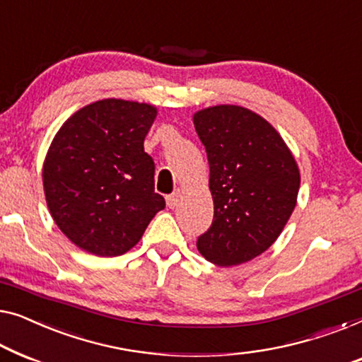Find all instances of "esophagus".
Segmentation results:
<instances>
[{"mask_svg": "<svg viewBox=\"0 0 362 362\" xmlns=\"http://www.w3.org/2000/svg\"><path fill=\"white\" fill-rule=\"evenodd\" d=\"M179 202H180V192H175L174 195L167 197V206L169 208H175L179 205Z\"/></svg>", "mask_w": 362, "mask_h": 362, "instance_id": "esophagus-1", "label": "esophagus"}]
</instances>
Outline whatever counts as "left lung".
I'll return each instance as SVG.
<instances>
[{"mask_svg": "<svg viewBox=\"0 0 362 362\" xmlns=\"http://www.w3.org/2000/svg\"><path fill=\"white\" fill-rule=\"evenodd\" d=\"M193 124L206 149L215 205L198 251L221 267L252 261L276 243L297 205V160L276 128L244 106H208Z\"/></svg>", "mask_w": 362, "mask_h": 362, "instance_id": "left-lung-1", "label": "left lung"}]
</instances>
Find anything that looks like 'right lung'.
I'll return each instance as SVG.
<instances>
[{
	"instance_id": "right-lung-1",
	"label": "right lung",
	"mask_w": 362,
	"mask_h": 362,
	"mask_svg": "<svg viewBox=\"0 0 362 362\" xmlns=\"http://www.w3.org/2000/svg\"><path fill=\"white\" fill-rule=\"evenodd\" d=\"M156 116L154 105L106 98L75 111L54 136L42 165L45 202L77 247L121 256L165 208L144 152Z\"/></svg>"
}]
</instances>
